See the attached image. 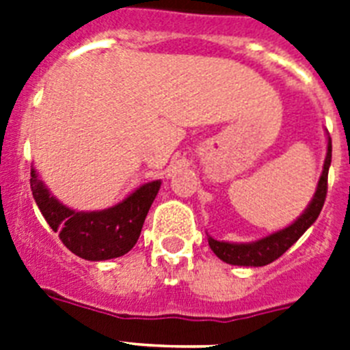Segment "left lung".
I'll return each instance as SVG.
<instances>
[{"mask_svg":"<svg viewBox=\"0 0 350 350\" xmlns=\"http://www.w3.org/2000/svg\"><path fill=\"white\" fill-rule=\"evenodd\" d=\"M329 165H332V138L327 137V152L326 159H324L323 173H321L314 198L305 208V212L291 226L280 231H275V233L268 234L261 240H256V242L230 243L219 242V240H213L212 237H208V245L213 250V254L224 262H228V265H237V267H265V265H270L275 259H279L314 224L315 219L319 217L327 193Z\"/></svg>","mask_w":350,"mask_h":350,"instance_id":"8db88e82","label":"left lung"}]
</instances>
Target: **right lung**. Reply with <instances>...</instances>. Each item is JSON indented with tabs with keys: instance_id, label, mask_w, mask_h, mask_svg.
Here are the masks:
<instances>
[{
	"instance_id": "add662e5",
	"label": "right lung",
	"mask_w": 350,
	"mask_h": 350,
	"mask_svg": "<svg viewBox=\"0 0 350 350\" xmlns=\"http://www.w3.org/2000/svg\"><path fill=\"white\" fill-rule=\"evenodd\" d=\"M31 191L40 212L61 242L75 256L88 261H105L128 254L140 238L148 208L161 187V180L147 182L110 208L75 212L49 193L31 168Z\"/></svg>"
}]
</instances>
